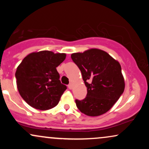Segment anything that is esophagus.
<instances>
[{
    "instance_id": "esophagus-1",
    "label": "esophagus",
    "mask_w": 149,
    "mask_h": 149,
    "mask_svg": "<svg viewBox=\"0 0 149 149\" xmlns=\"http://www.w3.org/2000/svg\"><path fill=\"white\" fill-rule=\"evenodd\" d=\"M68 88H69V90H71V89L73 88V84H72V83H71V84H69V85H68Z\"/></svg>"
}]
</instances>
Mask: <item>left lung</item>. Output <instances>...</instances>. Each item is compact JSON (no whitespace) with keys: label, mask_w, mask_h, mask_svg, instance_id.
<instances>
[{"label":"left lung","mask_w":149,"mask_h":149,"mask_svg":"<svg viewBox=\"0 0 149 149\" xmlns=\"http://www.w3.org/2000/svg\"><path fill=\"white\" fill-rule=\"evenodd\" d=\"M71 57L81 71L88 90L84 100H76L78 109L88 116L107 113L125 90L120 63L107 52L97 48L73 53Z\"/></svg>","instance_id":"obj_1"}]
</instances>
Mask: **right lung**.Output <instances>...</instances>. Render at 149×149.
Returning a JSON list of instances; mask_svg holds the SVG:
<instances>
[{"instance_id":"obj_1","label":"right lung","mask_w":149,"mask_h":149,"mask_svg":"<svg viewBox=\"0 0 149 149\" xmlns=\"http://www.w3.org/2000/svg\"><path fill=\"white\" fill-rule=\"evenodd\" d=\"M65 53L43 50L30 53L17 68L18 91L29 105L39 110L57 105L66 90L56 68L66 59Z\"/></svg>"}]
</instances>
